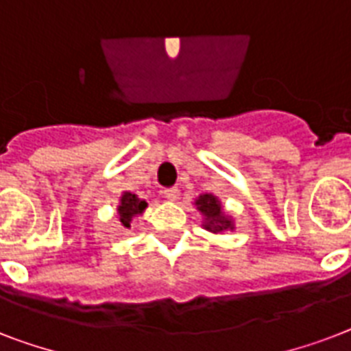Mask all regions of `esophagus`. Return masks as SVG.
I'll use <instances>...</instances> for the list:
<instances>
[{
	"instance_id": "34e87169",
	"label": "esophagus",
	"mask_w": 351,
	"mask_h": 351,
	"mask_svg": "<svg viewBox=\"0 0 351 351\" xmlns=\"http://www.w3.org/2000/svg\"><path fill=\"white\" fill-rule=\"evenodd\" d=\"M164 197L171 202H175L180 197V191H178V187H167V189H164Z\"/></svg>"
}]
</instances>
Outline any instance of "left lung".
I'll return each mask as SVG.
<instances>
[{"instance_id":"left-lung-1","label":"left lung","mask_w":351,"mask_h":351,"mask_svg":"<svg viewBox=\"0 0 351 351\" xmlns=\"http://www.w3.org/2000/svg\"><path fill=\"white\" fill-rule=\"evenodd\" d=\"M195 206H197V209L202 215L204 230L211 231L215 234L234 230L233 217L226 213L219 197H215L211 193H206V195H200L195 200Z\"/></svg>"}]
</instances>
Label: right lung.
Returning a JSON list of instances; mask_svg holds the SVG:
<instances>
[{"label": "right lung", "mask_w": 351, "mask_h": 351, "mask_svg": "<svg viewBox=\"0 0 351 351\" xmlns=\"http://www.w3.org/2000/svg\"><path fill=\"white\" fill-rule=\"evenodd\" d=\"M147 208V202L143 198H138V195L131 191H123L120 197V204H118L117 213L120 224L125 228V230H131V222L134 217H140V215L145 211Z\"/></svg>", "instance_id": "right-lung-1"}]
</instances>
